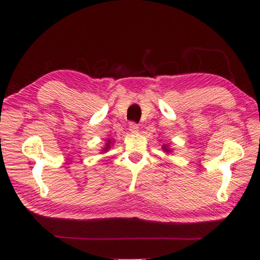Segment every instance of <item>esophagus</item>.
Masks as SVG:
<instances>
[{"instance_id":"34e87169","label":"esophagus","mask_w":260,"mask_h":260,"mask_svg":"<svg viewBox=\"0 0 260 260\" xmlns=\"http://www.w3.org/2000/svg\"><path fill=\"white\" fill-rule=\"evenodd\" d=\"M128 129L131 131V133H134V134L138 133V132H139V125L136 124V122H131Z\"/></svg>"}]
</instances>
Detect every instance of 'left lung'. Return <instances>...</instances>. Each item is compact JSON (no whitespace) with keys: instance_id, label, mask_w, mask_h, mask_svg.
Listing matches in <instances>:
<instances>
[{"instance_id":"obj_1","label":"left lung","mask_w":260,"mask_h":260,"mask_svg":"<svg viewBox=\"0 0 260 260\" xmlns=\"http://www.w3.org/2000/svg\"><path fill=\"white\" fill-rule=\"evenodd\" d=\"M162 149H164V151H166V152H169V151H171V150L166 148V145H162Z\"/></svg>"}]
</instances>
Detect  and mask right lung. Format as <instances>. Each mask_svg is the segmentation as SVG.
<instances>
[{
	"label": "right lung",
	"instance_id": "1",
	"mask_svg": "<svg viewBox=\"0 0 260 260\" xmlns=\"http://www.w3.org/2000/svg\"><path fill=\"white\" fill-rule=\"evenodd\" d=\"M110 144H111V141L108 140V142L106 143V148H103V151H105V152H106V151H108V150L110 149Z\"/></svg>",
	"mask_w": 260,
	"mask_h": 260
}]
</instances>
